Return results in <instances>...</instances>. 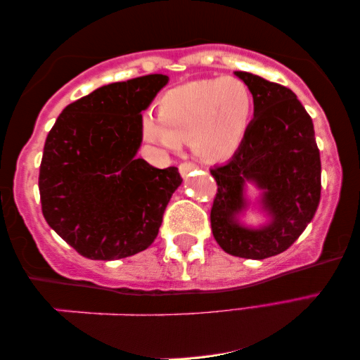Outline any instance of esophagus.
Returning a JSON list of instances; mask_svg holds the SVG:
<instances>
[{"label":"esophagus","instance_id":"esophagus-1","mask_svg":"<svg viewBox=\"0 0 360 360\" xmlns=\"http://www.w3.org/2000/svg\"><path fill=\"white\" fill-rule=\"evenodd\" d=\"M196 167H198V166H196V164H194V162H181L180 166H179V170H180L181 176H188V175H190L191 170H194Z\"/></svg>","mask_w":360,"mask_h":360}]
</instances>
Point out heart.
I'll return each mask as SVG.
<instances>
[{
    "label": "heart",
    "instance_id": "obj_1",
    "mask_svg": "<svg viewBox=\"0 0 360 360\" xmlns=\"http://www.w3.org/2000/svg\"><path fill=\"white\" fill-rule=\"evenodd\" d=\"M253 116V96L238 78L199 79L169 89L158 102V120L145 115V140L166 150L191 141L198 156L221 162L239 150Z\"/></svg>",
    "mask_w": 360,
    "mask_h": 360
}]
</instances>
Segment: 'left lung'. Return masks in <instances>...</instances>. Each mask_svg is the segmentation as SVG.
Wrapping results in <instances>:
<instances>
[{"instance_id": "1", "label": "left lung", "mask_w": 360, "mask_h": 360, "mask_svg": "<svg viewBox=\"0 0 360 360\" xmlns=\"http://www.w3.org/2000/svg\"><path fill=\"white\" fill-rule=\"evenodd\" d=\"M236 76L252 92L253 120L233 158L210 169L219 186L210 225L229 255L263 260L287 250L313 220L321 201V155L313 120L295 94L262 76ZM245 181L264 190L262 207L271 217L257 230L243 227L235 217L246 207Z\"/></svg>"}]
</instances>
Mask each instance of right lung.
<instances>
[{"label":"right lung","mask_w":360,"mask_h":360,"mask_svg":"<svg viewBox=\"0 0 360 360\" xmlns=\"http://www.w3.org/2000/svg\"><path fill=\"white\" fill-rule=\"evenodd\" d=\"M146 75L102 86L68 107L47 134L39 166L41 210L79 255L120 260L148 249L180 186L176 167L135 158L141 111L167 84Z\"/></svg>","instance_id":"1"}]
</instances>
